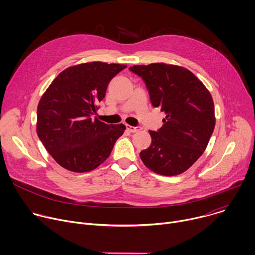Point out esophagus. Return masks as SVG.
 <instances>
[{"instance_id":"obj_1","label":"esophagus","mask_w":255,"mask_h":255,"mask_svg":"<svg viewBox=\"0 0 255 255\" xmlns=\"http://www.w3.org/2000/svg\"><path fill=\"white\" fill-rule=\"evenodd\" d=\"M126 127H127V130L132 132V133H135V132H138V131L141 130L140 127H133V126H130V125H127Z\"/></svg>"}]
</instances>
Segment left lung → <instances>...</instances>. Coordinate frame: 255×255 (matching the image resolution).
<instances>
[{
	"label": "left lung",
	"instance_id": "1",
	"mask_svg": "<svg viewBox=\"0 0 255 255\" xmlns=\"http://www.w3.org/2000/svg\"><path fill=\"white\" fill-rule=\"evenodd\" d=\"M129 69L146 84L152 106L166 115L157 132L149 131L152 141L140 152L141 160L161 175L183 173L204 153L215 128L210 92L183 66L157 62Z\"/></svg>",
	"mask_w": 255,
	"mask_h": 255
}]
</instances>
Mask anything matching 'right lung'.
I'll list each match as a JSON object with an SVG mask.
<instances>
[{
    "mask_svg": "<svg viewBox=\"0 0 255 255\" xmlns=\"http://www.w3.org/2000/svg\"><path fill=\"white\" fill-rule=\"evenodd\" d=\"M127 67L102 61L72 65L52 81L37 107L36 131L44 147L62 167L74 172L97 168L110 156L126 126L109 125L97 112L108 84Z\"/></svg>",
    "mask_w": 255,
    "mask_h": 255,
    "instance_id": "right-lung-1",
    "label": "right lung"
}]
</instances>
